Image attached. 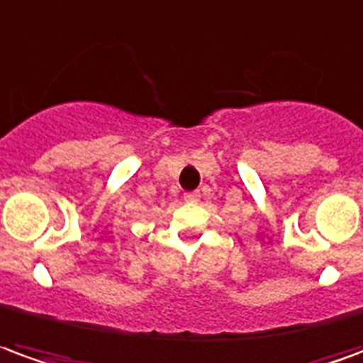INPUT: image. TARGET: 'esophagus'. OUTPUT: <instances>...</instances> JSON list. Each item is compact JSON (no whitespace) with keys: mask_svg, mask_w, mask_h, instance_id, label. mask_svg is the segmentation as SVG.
I'll return each mask as SVG.
<instances>
[{"mask_svg":"<svg viewBox=\"0 0 363 363\" xmlns=\"http://www.w3.org/2000/svg\"><path fill=\"white\" fill-rule=\"evenodd\" d=\"M184 199H186L187 203H197L201 199V194H199V191H189V194L184 195Z\"/></svg>","mask_w":363,"mask_h":363,"instance_id":"1","label":"esophagus"}]
</instances>
